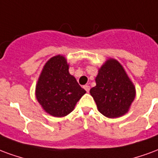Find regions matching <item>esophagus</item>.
<instances>
[{
	"label": "esophagus",
	"instance_id": "obj_1",
	"mask_svg": "<svg viewBox=\"0 0 158 158\" xmlns=\"http://www.w3.org/2000/svg\"><path fill=\"white\" fill-rule=\"evenodd\" d=\"M84 89L87 91V93H88V92L90 91V86H89V85H85V86H84Z\"/></svg>",
	"mask_w": 158,
	"mask_h": 158
}]
</instances>
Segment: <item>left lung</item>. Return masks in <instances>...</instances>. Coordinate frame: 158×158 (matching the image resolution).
Returning a JSON list of instances; mask_svg holds the SVG:
<instances>
[{
	"instance_id": "left-lung-1",
	"label": "left lung",
	"mask_w": 158,
	"mask_h": 158,
	"mask_svg": "<svg viewBox=\"0 0 158 158\" xmlns=\"http://www.w3.org/2000/svg\"><path fill=\"white\" fill-rule=\"evenodd\" d=\"M90 93L102 114L118 118L127 113L135 89L122 65L111 59L99 69L96 86L91 88Z\"/></svg>"
}]
</instances>
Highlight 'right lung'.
Wrapping results in <instances>:
<instances>
[{"instance_id":"obj_1","label":"right lung","mask_w":158,"mask_h":158,"mask_svg":"<svg viewBox=\"0 0 158 158\" xmlns=\"http://www.w3.org/2000/svg\"><path fill=\"white\" fill-rule=\"evenodd\" d=\"M68 69L65 57L54 56L44 66L37 83V99L46 112L55 117L70 114L86 93Z\"/></svg>"}]
</instances>
